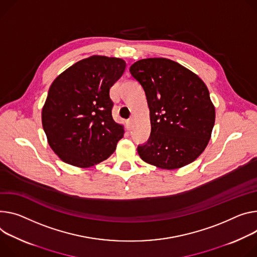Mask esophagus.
I'll list each match as a JSON object with an SVG mask.
<instances>
[{
	"instance_id": "1",
	"label": "esophagus",
	"mask_w": 257,
	"mask_h": 257,
	"mask_svg": "<svg viewBox=\"0 0 257 257\" xmlns=\"http://www.w3.org/2000/svg\"><path fill=\"white\" fill-rule=\"evenodd\" d=\"M127 127H128V130H131L132 127H133V120L130 119L127 121Z\"/></svg>"
}]
</instances>
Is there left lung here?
Masks as SVG:
<instances>
[{
  "label": "left lung",
  "instance_id": "8db88e82",
  "mask_svg": "<svg viewBox=\"0 0 257 257\" xmlns=\"http://www.w3.org/2000/svg\"><path fill=\"white\" fill-rule=\"evenodd\" d=\"M146 92L151 135L137 152L162 169H177L194 162L207 147L215 108L205 83L190 69L167 58H147L130 66Z\"/></svg>",
  "mask_w": 257,
  "mask_h": 257
}]
</instances>
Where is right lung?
I'll return each instance as SVG.
<instances>
[{
	"instance_id": "right-lung-1",
	"label": "right lung",
	"mask_w": 257,
	"mask_h": 257,
	"mask_svg": "<svg viewBox=\"0 0 257 257\" xmlns=\"http://www.w3.org/2000/svg\"><path fill=\"white\" fill-rule=\"evenodd\" d=\"M125 68L121 58L93 55L69 66L51 84L42 124L63 162L88 168L114 152L124 127L112 119L109 89Z\"/></svg>"
}]
</instances>
